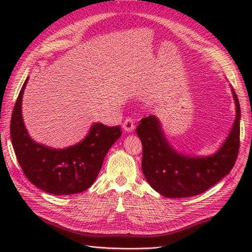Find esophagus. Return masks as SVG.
Listing matches in <instances>:
<instances>
[{"label": "esophagus", "mask_w": 252, "mask_h": 252, "mask_svg": "<svg viewBox=\"0 0 252 252\" xmlns=\"http://www.w3.org/2000/svg\"><path fill=\"white\" fill-rule=\"evenodd\" d=\"M123 129H125L126 132H133V131H134V129H135L134 120H133L131 117L126 118V120L123 121Z\"/></svg>", "instance_id": "1"}]
</instances>
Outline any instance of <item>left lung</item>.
<instances>
[{"label":"left lung","mask_w":252,"mask_h":252,"mask_svg":"<svg viewBox=\"0 0 252 252\" xmlns=\"http://www.w3.org/2000/svg\"><path fill=\"white\" fill-rule=\"evenodd\" d=\"M236 105V119L223 146L210 157H189L176 153L165 141L158 119L148 116L141 119L136 133L142 141V170L155 190L168 198L191 197L206 191L229 173L236 161L240 145V108Z\"/></svg>","instance_id":"obj_1"}]
</instances>
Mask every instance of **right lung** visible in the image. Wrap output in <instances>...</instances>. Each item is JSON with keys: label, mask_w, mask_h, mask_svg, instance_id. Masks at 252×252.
Masks as SVG:
<instances>
[{"label": "right lung", "mask_w": 252, "mask_h": 252, "mask_svg": "<svg viewBox=\"0 0 252 252\" xmlns=\"http://www.w3.org/2000/svg\"><path fill=\"white\" fill-rule=\"evenodd\" d=\"M26 80L10 119V140L24 174L37 189L54 195L84 191L94 183L107 152L121 135V126L94 123L89 135L77 145L52 149L32 141L21 117Z\"/></svg>", "instance_id": "1"}]
</instances>
